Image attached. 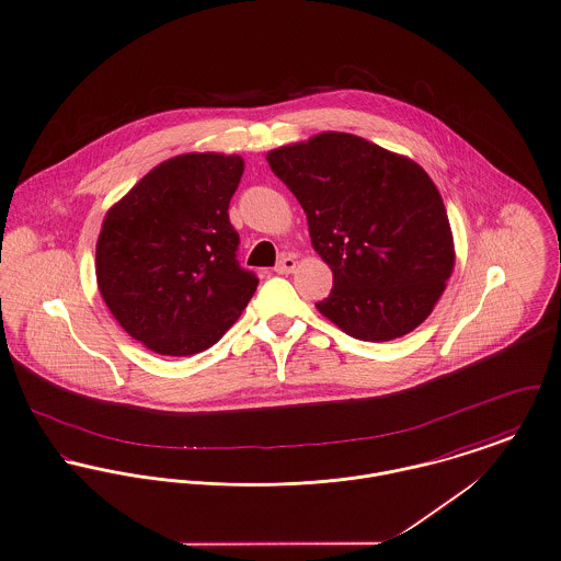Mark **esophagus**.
<instances>
[{
    "instance_id": "obj_1",
    "label": "esophagus",
    "mask_w": 561,
    "mask_h": 561,
    "mask_svg": "<svg viewBox=\"0 0 561 561\" xmlns=\"http://www.w3.org/2000/svg\"><path fill=\"white\" fill-rule=\"evenodd\" d=\"M296 267H298V261H296V256L285 255L280 256V261L276 263L274 272H276V274H291Z\"/></svg>"
}]
</instances>
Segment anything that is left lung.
<instances>
[{"label":"left lung","instance_id":"8db88e82","mask_svg":"<svg viewBox=\"0 0 561 561\" xmlns=\"http://www.w3.org/2000/svg\"><path fill=\"white\" fill-rule=\"evenodd\" d=\"M305 209L334 287L317 310L345 334L381 343L415 330L455 270L446 205L408 156L350 133H321L267 152Z\"/></svg>","mask_w":561,"mask_h":561}]
</instances>
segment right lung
Wrapping results in <instances>:
<instances>
[{
    "label": "right lung",
    "instance_id": "right-lung-1",
    "mask_svg": "<svg viewBox=\"0 0 561 561\" xmlns=\"http://www.w3.org/2000/svg\"><path fill=\"white\" fill-rule=\"evenodd\" d=\"M242 173L236 153H180L153 167L102 220V300L153 354L209 350L255 294L259 280L236 259L240 236L227 211Z\"/></svg>",
    "mask_w": 561,
    "mask_h": 561
}]
</instances>
